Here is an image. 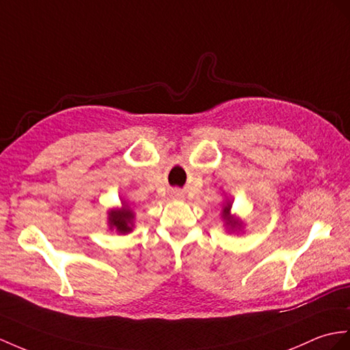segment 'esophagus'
<instances>
[{"mask_svg": "<svg viewBox=\"0 0 350 350\" xmlns=\"http://www.w3.org/2000/svg\"><path fill=\"white\" fill-rule=\"evenodd\" d=\"M174 196H175V198L180 199V198H183V193H181L180 190H175V191H174Z\"/></svg>", "mask_w": 350, "mask_h": 350, "instance_id": "34e87169", "label": "esophagus"}]
</instances>
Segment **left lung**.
I'll list each match as a JSON object with an SVG mask.
<instances>
[{
    "mask_svg": "<svg viewBox=\"0 0 350 350\" xmlns=\"http://www.w3.org/2000/svg\"><path fill=\"white\" fill-rule=\"evenodd\" d=\"M232 206H233V203L228 199L223 203V208H221V219L224 221V227L228 230L230 233L241 232V230L243 228V221L237 215L232 214Z\"/></svg>",
    "mask_w": 350,
    "mask_h": 350,
    "instance_id": "left-lung-1",
    "label": "left lung"
}]
</instances>
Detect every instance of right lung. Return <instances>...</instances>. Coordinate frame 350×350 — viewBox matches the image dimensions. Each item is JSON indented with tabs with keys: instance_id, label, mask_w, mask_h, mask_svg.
<instances>
[{
	"instance_id": "add662e5",
	"label": "right lung",
	"mask_w": 350,
	"mask_h": 350,
	"mask_svg": "<svg viewBox=\"0 0 350 350\" xmlns=\"http://www.w3.org/2000/svg\"><path fill=\"white\" fill-rule=\"evenodd\" d=\"M107 224L111 232L118 234H127L135 228V212L129 206V203L122 200L120 206L113 208L107 212Z\"/></svg>"
}]
</instances>
